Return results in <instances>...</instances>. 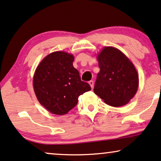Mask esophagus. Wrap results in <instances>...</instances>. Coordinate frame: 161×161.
Segmentation results:
<instances>
[{
  "instance_id": "1",
  "label": "esophagus",
  "mask_w": 161,
  "mask_h": 161,
  "mask_svg": "<svg viewBox=\"0 0 161 161\" xmlns=\"http://www.w3.org/2000/svg\"><path fill=\"white\" fill-rule=\"evenodd\" d=\"M89 85L91 86L92 89H93V88H94V81H93V80H90L89 82Z\"/></svg>"
}]
</instances>
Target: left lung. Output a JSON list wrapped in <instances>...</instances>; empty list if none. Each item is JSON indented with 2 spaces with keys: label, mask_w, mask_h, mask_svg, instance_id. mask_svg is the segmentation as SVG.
Wrapping results in <instances>:
<instances>
[{
  "label": "left lung",
  "mask_w": 161,
  "mask_h": 161,
  "mask_svg": "<svg viewBox=\"0 0 161 161\" xmlns=\"http://www.w3.org/2000/svg\"><path fill=\"white\" fill-rule=\"evenodd\" d=\"M100 72L94 92L106 104L121 107L138 91V73L133 62L117 48L104 47L97 55Z\"/></svg>",
  "instance_id": "1"
}]
</instances>
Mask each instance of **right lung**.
Here are the masks:
<instances>
[{
	"instance_id": "right-lung-1",
	"label": "right lung",
	"mask_w": 161,
	"mask_h": 161,
	"mask_svg": "<svg viewBox=\"0 0 161 161\" xmlns=\"http://www.w3.org/2000/svg\"><path fill=\"white\" fill-rule=\"evenodd\" d=\"M74 56L55 51L39 64L33 77V86L39 103L50 113L64 115L78 103V97L91 90L80 80L73 67Z\"/></svg>"
}]
</instances>
